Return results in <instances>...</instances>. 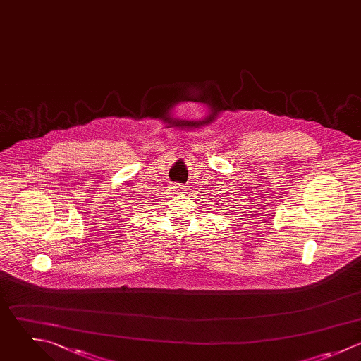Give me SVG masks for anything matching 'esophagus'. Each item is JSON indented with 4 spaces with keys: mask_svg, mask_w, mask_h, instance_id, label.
Masks as SVG:
<instances>
[{
    "mask_svg": "<svg viewBox=\"0 0 361 361\" xmlns=\"http://www.w3.org/2000/svg\"><path fill=\"white\" fill-rule=\"evenodd\" d=\"M171 190H173V191H176V192H180V194H181V192H184V191H185V187H184V185H180V184H174V185L171 187Z\"/></svg>",
    "mask_w": 361,
    "mask_h": 361,
    "instance_id": "1",
    "label": "esophagus"
}]
</instances>
